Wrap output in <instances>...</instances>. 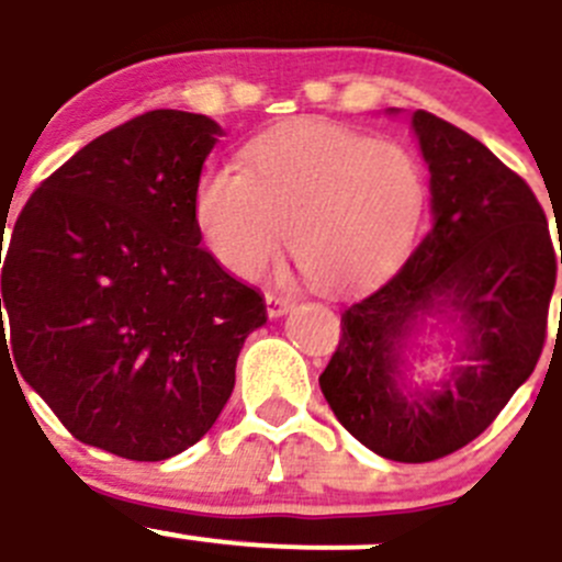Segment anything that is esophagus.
<instances>
[{"label": "esophagus", "mask_w": 562, "mask_h": 562, "mask_svg": "<svg viewBox=\"0 0 562 562\" xmlns=\"http://www.w3.org/2000/svg\"><path fill=\"white\" fill-rule=\"evenodd\" d=\"M291 305H294V300H291V296L277 294V291H268V294H266L268 316H282L288 308H291Z\"/></svg>", "instance_id": "esophagus-1"}]
</instances>
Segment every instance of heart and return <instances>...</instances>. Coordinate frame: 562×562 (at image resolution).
<instances>
[{
  "instance_id": "1",
  "label": "heart",
  "mask_w": 562,
  "mask_h": 562,
  "mask_svg": "<svg viewBox=\"0 0 562 562\" xmlns=\"http://www.w3.org/2000/svg\"><path fill=\"white\" fill-rule=\"evenodd\" d=\"M243 158L246 169L214 166L194 189L200 237L243 280L280 260L285 228L302 274L330 291L382 277L416 237L424 175L396 140L296 124L254 140Z\"/></svg>"
}]
</instances>
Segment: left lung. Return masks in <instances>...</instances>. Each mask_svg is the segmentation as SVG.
Instances as JSON below:
<instances>
[{
	"label": "left lung",
	"mask_w": 562,
	"mask_h": 562,
	"mask_svg": "<svg viewBox=\"0 0 562 562\" xmlns=\"http://www.w3.org/2000/svg\"><path fill=\"white\" fill-rule=\"evenodd\" d=\"M413 130L429 166L432 226L396 274L345 308L319 375L341 427L402 463L450 456L495 422L543 353L558 280L529 183L432 112H413ZM447 310L464 328V364L441 391H407L403 339L418 318Z\"/></svg>",
	"instance_id": "8db88e82"
}]
</instances>
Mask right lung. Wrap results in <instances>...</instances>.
<instances>
[{
	"mask_svg": "<svg viewBox=\"0 0 562 562\" xmlns=\"http://www.w3.org/2000/svg\"><path fill=\"white\" fill-rule=\"evenodd\" d=\"M221 135L180 110L99 135L42 180L0 260V356L78 441L130 461L206 436L266 322L260 291L200 246L194 189Z\"/></svg>",
	"mask_w": 562,
	"mask_h": 562,
	"instance_id": "add662e5",
	"label": "right lung"
}]
</instances>
